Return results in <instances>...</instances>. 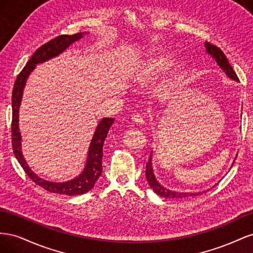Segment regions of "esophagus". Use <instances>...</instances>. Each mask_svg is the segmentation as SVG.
<instances>
[{"instance_id": "obj_1", "label": "esophagus", "mask_w": 253, "mask_h": 253, "mask_svg": "<svg viewBox=\"0 0 253 253\" xmlns=\"http://www.w3.org/2000/svg\"><path fill=\"white\" fill-rule=\"evenodd\" d=\"M132 121H133V124L136 126H142L144 124V118L140 114H134L132 117Z\"/></svg>"}]
</instances>
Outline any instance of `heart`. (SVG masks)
I'll return each mask as SVG.
<instances>
[{"label": "heart", "instance_id": "heart-1", "mask_svg": "<svg viewBox=\"0 0 253 253\" xmlns=\"http://www.w3.org/2000/svg\"><path fill=\"white\" fill-rule=\"evenodd\" d=\"M168 66H169V63H168V61L164 58H156V59L151 60L150 62L145 64L144 68L141 71L139 82L143 83L145 81L150 80L158 73L167 70Z\"/></svg>", "mask_w": 253, "mask_h": 253}]
</instances>
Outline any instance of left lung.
<instances>
[{
  "label": "left lung",
  "instance_id": "8db88e82",
  "mask_svg": "<svg viewBox=\"0 0 253 253\" xmlns=\"http://www.w3.org/2000/svg\"><path fill=\"white\" fill-rule=\"evenodd\" d=\"M205 48H206V52L208 53V55H210L214 60H215L217 65L221 68V71H223L229 78L234 80V81H240L239 78H237L235 72L233 71L232 66L230 65V63L228 62V59L226 58L225 53L223 51H221L218 47H216L215 45H212V44L207 43V42L205 43ZM152 157H153V151L151 152L149 162L147 164V167H145V178H147L149 185L153 189V191H154V192L156 194H158L159 196L165 197V198H175V200H177V198H187L189 196H197V195H201L204 192H206V191H202V192H195V193L176 192V191H172V190H169V189L163 187L157 181L155 175H154V172H153ZM234 162H235V159H234ZM234 162H233V164H234ZM233 164H232V166H233Z\"/></svg>",
  "mask_w": 253,
  "mask_h": 253
}]
</instances>
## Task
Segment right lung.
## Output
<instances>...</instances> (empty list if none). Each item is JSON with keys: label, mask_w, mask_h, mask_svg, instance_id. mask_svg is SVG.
<instances>
[{"label": "right lung", "mask_w": 253, "mask_h": 253, "mask_svg": "<svg viewBox=\"0 0 253 253\" xmlns=\"http://www.w3.org/2000/svg\"><path fill=\"white\" fill-rule=\"evenodd\" d=\"M88 33H78L75 35H62L55 38L53 40L45 43L41 47L38 48L34 55L28 60L25 67L17 77L14 82L12 90V124H11V135H12V149L14 156L18 159L19 164L26 172L30 179H33L37 185H39L43 189L47 190L51 193L64 194L68 196L80 195L88 192L93 189L95 182L100 177L102 173V157H103V143L108 136L111 126L114 124V118H102L96 127V131L90 140L87 158L85 166H84L82 172L76 176L75 178L63 181V182H53L39 177L34 171H32L22 153V136L19 128V110L22 102L23 90H24L27 78L36 66L40 63H44L46 61L59 56L66 50L74 42H77Z\"/></svg>", "instance_id": "1"}]
</instances>
